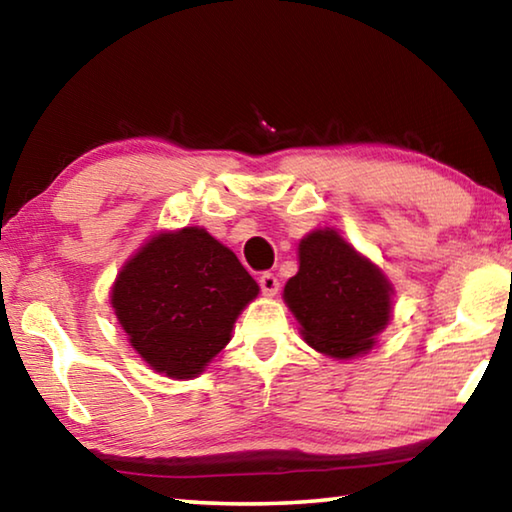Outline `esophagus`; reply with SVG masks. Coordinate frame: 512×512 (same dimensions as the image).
<instances>
[{
    "mask_svg": "<svg viewBox=\"0 0 512 512\" xmlns=\"http://www.w3.org/2000/svg\"><path fill=\"white\" fill-rule=\"evenodd\" d=\"M259 289H262L264 296H275L277 291H280V280L273 273H262L259 275Z\"/></svg>",
    "mask_w": 512,
    "mask_h": 512,
    "instance_id": "34e87169",
    "label": "esophagus"
}]
</instances>
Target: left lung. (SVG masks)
<instances>
[{
    "label": "left lung",
    "mask_w": 512,
    "mask_h": 512,
    "mask_svg": "<svg viewBox=\"0 0 512 512\" xmlns=\"http://www.w3.org/2000/svg\"><path fill=\"white\" fill-rule=\"evenodd\" d=\"M300 268L284 287V302L311 348L352 359L375 345L391 320L393 287L339 232L314 230L300 241Z\"/></svg>",
    "instance_id": "1"
}]
</instances>
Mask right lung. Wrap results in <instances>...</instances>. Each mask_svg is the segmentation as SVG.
<instances>
[{"label": "right lung", "mask_w": 512, "mask_h": 512, "mask_svg": "<svg viewBox=\"0 0 512 512\" xmlns=\"http://www.w3.org/2000/svg\"><path fill=\"white\" fill-rule=\"evenodd\" d=\"M259 293L237 255L203 228L160 232L121 266L110 305L155 372L201 375Z\"/></svg>", "instance_id": "obj_1"}]
</instances>
